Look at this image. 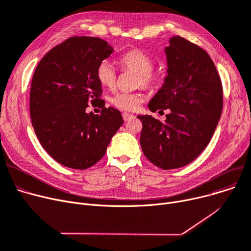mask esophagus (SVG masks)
I'll use <instances>...</instances> for the list:
<instances>
[{"mask_svg": "<svg viewBox=\"0 0 251 251\" xmlns=\"http://www.w3.org/2000/svg\"><path fill=\"white\" fill-rule=\"evenodd\" d=\"M122 116H123L124 121H128V120H130V119L134 118V116H133V115H131V114H129V113H123V114H122Z\"/></svg>", "mask_w": 251, "mask_h": 251, "instance_id": "1", "label": "esophagus"}]
</instances>
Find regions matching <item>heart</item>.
Returning a JSON list of instances; mask_svg holds the SVG:
<instances>
[{
	"mask_svg": "<svg viewBox=\"0 0 251 251\" xmlns=\"http://www.w3.org/2000/svg\"><path fill=\"white\" fill-rule=\"evenodd\" d=\"M120 64L125 69H129L137 73V84L146 87L153 86L159 81L160 75L152 69V58L144 50L135 49L125 52L120 58ZM97 77L100 83L108 88H112L116 84L117 72L113 64L104 60L100 62L97 69ZM144 97L139 92H117L111 102L116 108L123 111H135L142 103Z\"/></svg>",
	"mask_w": 251,
	"mask_h": 251,
	"instance_id": "obj_1",
	"label": "heart"
}]
</instances>
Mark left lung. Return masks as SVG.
<instances>
[{
    "label": "left lung",
    "mask_w": 251,
    "mask_h": 251,
    "mask_svg": "<svg viewBox=\"0 0 251 251\" xmlns=\"http://www.w3.org/2000/svg\"><path fill=\"white\" fill-rule=\"evenodd\" d=\"M165 52L168 75L149 108L170 113L164 122L150 115L137 118L144 155L171 170L188 165L207 147L221 118L223 87L213 60L201 47L173 36Z\"/></svg>",
    "instance_id": "8db88e82"
}]
</instances>
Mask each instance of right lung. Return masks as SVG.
Instances as JSON below:
<instances>
[{
    "instance_id": "right-lung-1",
    "label": "right lung",
    "mask_w": 251,
    "mask_h": 251,
    "mask_svg": "<svg viewBox=\"0 0 251 251\" xmlns=\"http://www.w3.org/2000/svg\"><path fill=\"white\" fill-rule=\"evenodd\" d=\"M114 49L99 37L73 36L38 63L30 88V117L45 151L59 164L84 170L97 164L124 123L119 110L105 108L97 77ZM91 103L101 114L86 113Z\"/></svg>"
}]
</instances>
